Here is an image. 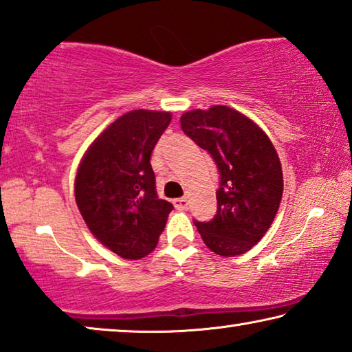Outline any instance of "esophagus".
I'll return each mask as SVG.
<instances>
[{
  "instance_id": "obj_1",
  "label": "esophagus",
  "mask_w": 352,
  "mask_h": 352,
  "mask_svg": "<svg viewBox=\"0 0 352 352\" xmlns=\"http://www.w3.org/2000/svg\"><path fill=\"white\" fill-rule=\"evenodd\" d=\"M174 206L178 210H186L188 209V199L186 197H177L174 199Z\"/></svg>"
}]
</instances>
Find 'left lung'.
Returning a JSON list of instances; mask_svg holds the SVG:
<instances>
[{"instance_id": "8db88e82", "label": "left lung", "mask_w": 352, "mask_h": 352, "mask_svg": "<svg viewBox=\"0 0 352 352\" xmlns=\"http://www.w3.org/2000/svg\"><path fill=\"white\" fill-rule=\"evenodd\" d=\"M180 126L220 170L215 219L195 221L202 241L220 256L245 254L279 210L284 178L274 145L256 122L226 105L183 113Z\"/></svg>"}]
</instances>
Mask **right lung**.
Instances as JSON below:
<instances>
[{"mask_svg": "<svg viewBox=\"0 0 352 352\" xmlns=\"http://www.w3.org/2000/svg\"><path fill=\"white\" fill-rule=\"evenodd\" d=\"M172 121L170 111L132 110L84 153L75 197L94 237L127 260L151 254L174 206L156 195L150 156Z\"/></svg>", "mask_w": 352, "mask_h": 352, "instance_id": "obj_1", "label": "right lung"}]
</instances>
